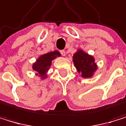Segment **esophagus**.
I'll list each match as a JSON object with an SVG mask.
<instances>
[{
	"label": "esophagus",
	"instance_id": "1",
	"mask_svg": "<svg viewBox=\"0 0 126 126\" xmlns=\"http://www.w3.org/2000/svg\"><path fill=\"white\" fill-rule=\"evenodd\" d=\"M60 53H61V54H62L63 56V57L66 56V51H65L64 50H61V51H60Z\"/></svg>",
	"mask_w": 126,
	"mask_h": 126
}]
</instances>
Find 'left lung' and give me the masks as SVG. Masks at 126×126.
Instances as JSON below:
<instances>
[{
	"instance_id": "obj_1",
	"label": "left lung",
	"mask_w": 126,
	"mask_h": 126,
	"mask_svg": "<svg viewBox=\"0 0 126 126\" xmlns=\"http://www.w3.org/2000/svg\"><path fill=\"white\" fill-rule=\"evenodd\" d=\"M72 61L78 72L84 78H92L98 69L94 57L80 48L73 54Z\"/></svg>"
}]
</instances>
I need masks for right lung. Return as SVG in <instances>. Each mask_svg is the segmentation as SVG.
I'll use <instances>...</instances> for the list:
<instances>
[{
  "mask_svg": "<svg viewBox=\"0 0 126 126\" xmlns=\"http://www.w3.org/2000/svg\"><path fill=\"white\" fill-rule=\"evenodd\" d=\"M60 56V53L57 50L40 55L32 65L33 69L36 72V75L39 77L41 80L46 79L48 77L47 73L51 66L52 61Z\"/></svg>",
  "mask_w": 126,
  "mask_h": 126,
  "instance_id": "1",
  "label": "right lung"
}]
</instances>
